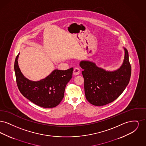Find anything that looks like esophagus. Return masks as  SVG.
Returning a JSON list of instances; mask_svg holds the SVG:
<instances>
[{"label":"esophagus","instance_id":"1","mask_svg":"<svg viewBox=\"0 0 146 146\" xmlns=\"http://www.w3.org/2000/svg\"><path fill=\"white\" fill-rule=\"evenodd\" d=\"M80 68L79 67H76L74 70H73V74L75 75V76H77L78 74H80Z\"/></svg>","mask_w":146,"mask_h":146}]
</instances>
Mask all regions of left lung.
I'll list each match as a JSON object with an SVG mask.
<instances>
[{
    "label": "left lung",
    "instance_id": "obj_1",
    "mask_svg": "<svg viewBox=\"0 0 146 146\" xmlns=\"http://www.w3.org/2000/svg\"><path fill=\"white\" fill-rule=\"evenodd\" d=\"M125 50L124 60L120 68L109 72L99 68L94 63L82 61L84 90L86 100L91 104L101 106L114 101L124 91L129 83L131 67L129 54Z\"/></svg>",
    "mask_w": 146,
    "mask_h": 146
}]
</instances>
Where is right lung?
<instances>
[{"label":"right lung","mask_w":146,"mask_h":146,"mask_svg":"<svg viewBox=\"0 0 146 146\" xmlns=\"http://www.w3.org/2000/svg\"><path fill=\"white\" fill-rule=\"evenodd\" d=\"M19 55L15 61L14 70L17 85L23 96L43 108H53L60 104L64 97L66 86L72 78L73 68L54 70L40 81H31L23 76L19 68Z\"/></svg>","instance_id":"add662e5"}]
</instances>
